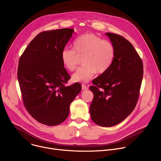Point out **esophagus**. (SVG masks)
<instances>
[{
  "label": "esophagus",
  "mask_w": 161,
  "mask_h": 161,
  "mask_svg": "<svg viewBox=\"0 0 161 161\" xmlns=\"http://www.w3.org/2000/svg\"><path fill=\"white\" fill-rule=\"evenodd\" d=\"M88 89V86L85 85H82V90H86Z\"/></svg>",
  "instance_id": "esophagus-1"
}]
</instances>
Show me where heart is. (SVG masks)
<instances>
[{
    "label": "heart",
    "instance_id": "heart-1",
    "mask_svg": "<svg viewBox=\"0 0 161 161\" xmlns=\"http://www.w3.org/2000/svg\"><path fill=\"white\" fill-rule=\"evenodd\" d=\"M73 48V50L64 49L60 57L64 66L67 70L73 71L77 66V56H83L82 64L84 65L78 68L72 76L75 82L86 83L96 72L99 74L105 73L115 56V48L112 42L91 33L76 38Z\"/></svg>",
    "mask_w": 161,
    "mask_h": 161
}]
</instances>
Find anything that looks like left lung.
Instances as JSON below:
<instances>
[{"label":"left lung","instance_id":"1","mask_svg":"<svg viewBox=\"0 0 161 161\" xmlns=\"http://www.w3.org/2000/svg\"><path fill=\"white\" fill-rule=\"evenodd\" d=\"M115 48L110 67L92 81L94 98L90 106L92 120L102 127H112L125 120L138 100L143 65L132 44L122 36L107 32Z\"/></svg>","mask_w":161,"mask_h":161}]
</instances>
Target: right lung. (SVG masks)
<instances>
[{"mask_svg": "<svg viewBox=\"0 0 161 161\" xmlns=\"http://www.w3.org/2000/svg\"><path fill=\"white\" fill-rule=\"evenodd\" d=\"M74 29L44 31L29 43L19 60L18 80L24 106L37 122L48 126L62 123L81 85L65 84L71 78L64 67L61 52Z\"/></svg>", "mask_w": 161, "mask_h": 161, "instance_id": "1", "label": "right lung"}]
</instances>
